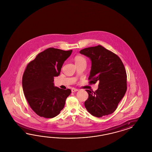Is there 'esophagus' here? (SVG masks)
<instances>
[{"mask_svg":"<svg viewBox=\"0 0 152 152\" xmlns=\"http://www.w3.org/2000/svg\"><path fill=\"white\" fill-rule=\"evenodd\" d=\"M78 89H76V88H72V90H71V91L72 92H76V91H78Z\"/></svg>","mask_w":152,"mask_h":152,"instance_id":"34e87169","label":"esophagus"}]
</instances>
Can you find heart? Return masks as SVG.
Returning a JSON list of instances; mask_svg holds the SVG:
<instances>
[{
  "label": "heart",
  "mask_w": 152,
  "mask_h": 152,
  "mask_svg": "<svg viewBox=\"0 0 152 152\" xmlns=\"http://www.w3.org/2000/svg\"><path fill=\"white\" fill-rule=\"evenodd\" d=\"M75 64H76V63L81 62L83 61H86V60L84 57H83V56H77L75 58Z\"/></svg>",
  "instance_id": "obj_1"
}]
</instances>
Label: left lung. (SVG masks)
Returning <instances> with one entry per match:
<instances>
[{
	"instance_id": "1",
	"label": "left lung",
	"mask_w": 152,
	"mask_h": 152,
	"mask_svg": "<svg viewBox=\"0 0 152 152\" xmlns=\"http://www.w3.org/2000/svg\"><path fill=\"white\" fill-rule=\"evenodd\" d=\"M88 57L91 67L90 83L99 82L95 92L86 90L88 94L85 106L89 113L97 118L112 114L126 91V73L119 57L99 45L80 51Z\"/></svg>"
}]
</instances>
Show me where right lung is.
<instances>
[{
  "label": "right lung",
  "instance_id": "obj_1",
  "mask_svg": "<svg viewBox=\"0 0 152 152\" xmlns=\"http://www.w3.org/2000/svg\"><path fill=\"white\" fill-rule=\"evenodd\" d=\"M72 52L49 48L28 64L22 78L23 92L29 106L39 116L52 118L64 109L71 91L55 86L54 77L60 75Z\"/></svg>",
  "mask_w": 152,
  "mask_h": 152
}]
</instances>
